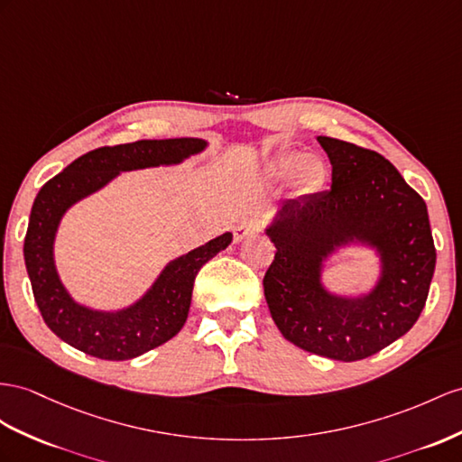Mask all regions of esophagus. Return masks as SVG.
I'll return each instance as SVG.
<instances>
[{
    "instance_id": "34e87169",
    "label": "esophagus",
    "mask_w": 462,
    "mask_h": 462,
    "mask_svg": "<svg viewBox=\"0 0 462 462\" xmlns=\"http://www.w3.org/2000/svg\"><path fill=\"white\" fill-rule=\"evenodd\" d=\"M255 232H259V224H257L255 220H252V218H244V220H240V222L236 224V226H234V230H232V234H234V240H236V242H240V240H244V238H245V236L255 234Z\"/></svg>"
}]
</instances>
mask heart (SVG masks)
Instances as JSON below:
<instances>
[{"instance_id":"1","label":"heart","mask_w":462,"mask_h":462,"mask_svg":"<svg viewBox=\"0 0 462 462\" xmlns=\"http://www.w3.org/2000/svg\"><path fill=\"white\" fill-rule=\"evenodd\" d=\"M299 170V177L304 185H318L324 180V165L314 156H304L302 152H289L277 162L281 175H291Z\"/></svg>"}]
</instances>
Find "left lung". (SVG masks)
Instances as JSON below:
<instances>
[{"label": "left lung", "mask_w": 462, "mask_h": 462, "mask_svg": "<svg viewBox=\"0 0 462 462\" xmlns=\"http://www.w3.org/2000/svg\"><path fill=\"white\" fill-rule=\"evenodd\" d=\"M332 162V189L281 210L267 230L275 259L263 292L281 334L297 347L336 361H359L384 349L418 322L435 271V245L425 200L378 152L318 136ZM349 237L373 241L385 273L359 301L321 289V257Z\"/></svg>", "instance_id": "1"}]
</instances>
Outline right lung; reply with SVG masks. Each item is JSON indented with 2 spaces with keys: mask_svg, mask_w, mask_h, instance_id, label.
Instances as JSON below:
<instances>
[{
  "mask_svg": "<svg viewBox=\"0 0 462 462\" xmlns=\"http://www.w3.org/2000/svg\"><path fill=\"white\" fill-rule=\"evenodd\" d=\"M203 148L205 142L199 138L136 140L103 146L79 156L41 187L31 208L23 254L42 320L68 346L97 359L125 361L160 347L183 328L199 269L226 250L232 242L230 232L175 259L144 299L116 314L81 309L68 297L54 269L52 242L64 210L97 191L118 171L177 163Z\"/></svg>",
  "mask_w": 462,
  "mask_h": 462,
  "instance_id": "right-lung-1",
  "label": "right lung"
}]
</instances>
